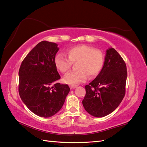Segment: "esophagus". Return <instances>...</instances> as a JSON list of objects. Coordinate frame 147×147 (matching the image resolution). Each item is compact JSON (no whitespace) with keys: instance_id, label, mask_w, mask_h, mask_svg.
I'll return each instance as SVG.
<instances>
[{"instance_id":"34e87169","label":"esophagus","mask_w":147,"mask_h":147,"mask_svg":"<svg viewBox=\"0 0 147 147\" xmlns=\"http://www.w3.org/2000/svg\"><path fill=\"white\" fill-rule=\"evenodd\" d=\"M77 87V85H70L69 87H70V89H75V88Z\"/></svg>"}]
</instances>
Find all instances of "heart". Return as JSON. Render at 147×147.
I'll list each match as a JSON object with an SVG mask.
<instances>
[{"label": "heart", "instance_id": "heart-1", "mask_svg": "<svg viewBox=\"0 0 147 147\" xmlns=\"http://www.w3.org/2000/svg\"><path fill=\"white\" fill-rule=\"evenodd\" d=\"M68 57L62 53L56 55L55 63L57 68L66 74L71 67L73 63L77 64L78 70L67 74L64 81L69 85H77L90 78L96 77L102 70L105 64V55L99 49L86 45L72 47L67 50Z\"/></svg>", "mask_w": 147, "mask_h": 147}]
</instances>
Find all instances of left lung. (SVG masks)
<instances>
[{
	"label": "left lung",
	"mask_w": 147,
	"mask_h": 147,
	"mask_svg": "<svg viewBox=\"0 0 147 147\" xmlns=\"http://www.w3.org/2000/svg\"><path fill=\"white\" fill-rule=\"evenodd\" d=\"M127 67L114 49H107L105 64L96 78L85 85L83 107L91 116L101 118L116 109L125 94Z\"/></svg>",
	"instance_id": "obj_1"
}]
</instances>
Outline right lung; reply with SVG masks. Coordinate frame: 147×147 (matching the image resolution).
I'll use <instances>...</instances> for the list:
<instances>
[{"label":"right lung","mask_w":147,"mask_h":147,"mask_svg":"<svg viewBox=\"0 0 147 147\" xmlns=\"http://www.w3.org/2000/svg\"><path fill=\"white\" fill-rule=\"evenodd\" d=\"M58 45L40 42L22 61L19 69V94L22 100L37 116L49 118L62 108L69 86L56 81L60 76L55 63Z\"/></svg>","instance_id":"1"}]
</instances>
